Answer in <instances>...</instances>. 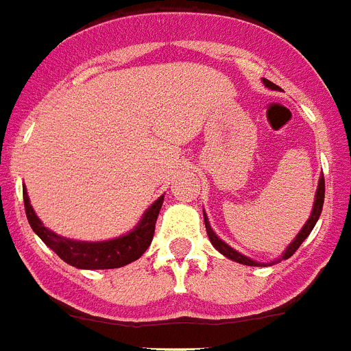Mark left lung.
Masks as SVG:
<instances>
[{
  "instance_id": "8db88e82",
  "label": "left lung",
  "mask_w": 351,
  "mask_h": 351,
  "mask_svg": "<svg viewBox=\"0 0 351 351\" xmlns=\"http://www.w3.org/2000/svg\"><path fill=\"white\" fill-rule=\"evenodd\" d=\"M263 82H265V86L276 88L274 82L267 81V79H265ZM323 204H324V176H321V178H319L317 193H315V204H314V209H312V215H310L308 221H306L303 229H301V232H299V234L295 236V240L289 245V249L285 250V254L281 256V259L290 258V256L294 254L295 250H298L299 247H301V243H303V241L306 240V238H308V234H310V232H312V229H314V225L317 223L319 216H321V210H323ZM204 220H205V230H207V236H209L210 243L215 245L216 249L220 250V252L225 256V258L232 259V261H236V263L249 265V267H258V265H259L258 261H252V259L247 258V256L240 254V252H236V250L230 249L229 245L225 243V241H221L220 238H218V236H216L215 232H213V229H210V225H209V221H207V218H205V215H204ZM281 259H279V261H281ZM274 263H276V261H274Z\"/></svg>"
}]
</instances>
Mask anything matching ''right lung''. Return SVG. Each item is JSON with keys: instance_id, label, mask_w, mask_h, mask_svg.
Wrapping results in <instances>:
<instances>
[{"instance_id": "add662e5", "label": "right lung", "mask_w": 351, "mask_h": 351, "mask_svg": "<svg viewBox=\"0 0 351 351\" xmlns=\"http://www.w3.org/2000/svg\"><path fill=\"white\" fill-rule=\"evenodd\" d=\"M23 202H25L28 223L34 229V232L62 261H66L68 265L77 267V269H119V267H124V265L141 258L151 245L153 234H155L156 218H158V213H160L164 196H160L155 204L151 205L141 223L136 225L135 230H131L130 234L117 238V240L93 241V243L66 240V238L53 234L52 230H48L39 221L36 213H34L32 205L28 202L27 189L23 191Z\"/></svg>"}]
</instances>
